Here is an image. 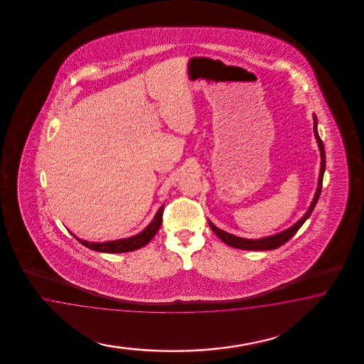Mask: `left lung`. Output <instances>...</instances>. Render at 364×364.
Masks as SVG:
<instances>
[{"label":"left lung","mask_w":364,"mask_h":364,"mask_svg":"<svg viewBox=\"0 0 364 364\" xmlns=\"http://www.w3.org/2000/svg\"><path fill=\"white\" fill-rule=\"evenodd\" d=\"M316 124H318L316 116H314V132H315V137H316L318 144H319L321 164H320L319 184H318V189H316L315 198L312 200L311 207H309V210H307V213H306L295 225H292L291 228H288L286 231L280 232V233L274 235V236H268V237L259 239V240L242 239V237L235 236V235H231V233H228V232L221 231L220 228H218L216 225H213L210 221V230L218 235V237L220 239L221 242L231 245L233 248L248 250V251H268V250H276L277 247H280V245H283L284 242H288V240L299 231V228L304 224V221L309 219V215L312 213V210H314L316 203H318V198H319L320 192H321V186H323V175H324V169H326V152H324V145H323V141H321V139L319 137Z\"/></svg>","instance_id":"1"}]
</instances>
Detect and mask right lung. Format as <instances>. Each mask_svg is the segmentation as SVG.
I'll return each instance as SVG.
<instances>
[{"mask_svg":"<svg viewBox=\"0 0 364 364\" xmlns=\"http://www.w3.org/2000/svg\"><path fill=\"white\" fill-rule=\"evenodd\" d=\"M163 212H164V205L160 207V210H157L156 216H154L152 223L144 230L140 232L139 235L128 237V239H122V240H114V242H89L80 240L76 237L73 233V236L77 239L78 242H81L82 245H85L89 250L93 251H99V252H107V254H122V252H131L134 250H139L144 245H146L148 242L152 240L154 235L159 231L161 223H163Z\"/></svg>","mask_w":364,"mask_h":364,"instance_id":"obj_1","label":"right lung"}]
</instances>
